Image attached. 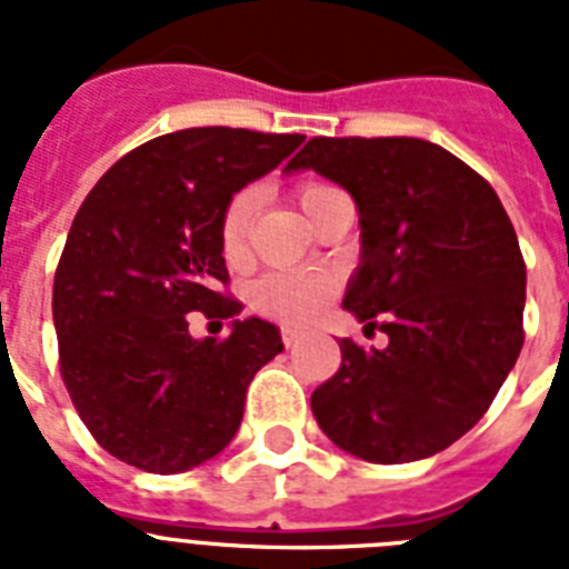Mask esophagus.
Returning <instances> with one entry per match:
<instances>
[{
  "instance_id": "34e87169",
  "label": "esophagus",
  "mask_w": 569,
  "mask_h": 569,
  "mask_svg": "<svg viewBox=\"0 0 569 569\" xmlns=\"http://www.w3.org/2000/svg\"><path fill=\"white\" fill-rule=\"evenodd\" d=\"M280 339H283L286 348H295L301 342V330H292V328H283L280 330Z\"/></svg>"
}]
</instances>
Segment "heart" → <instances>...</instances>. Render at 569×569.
I'll list each match as a JSON object with an SVG mask.
<instances>
[{
	"mask_svg": "<svg viewBox=\"0 0 569 569\" xmlns=\"http://www.w3.org/2000/svg\"><path fill=\"white\" fill-rule=\"evenodd\" d=\"M333 186L325 182H301L295 189L298 203L310 218L325 197L333 194ZM259 212V189L248 186V189L236 191L230 197V203L221 214V227H218V239H221V253L227 262H241L248 257V239L253 218ZM337 292V280L325 271H277V274L262 277L253 292H250V303L259 316H266L280 325H303L312 316H319L321 307L333 298Z\"/></svg>",
	"mask_w": 569,
	"mask_h": 569,
	"instance_id": "1",
	"label": "heart"
}]
</instances>
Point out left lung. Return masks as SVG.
Returning a JSON list of instances; mask_svg holds the SVG:
<instances>
[{"instance_id":"1","label":"left lung","mask_w":569,"mask_h":569,"mask_svg":"<svg viewBox=\"0 0 569 569\" xmlns=\"http://www.w3.org/2000/svg\"><path fill=\"white\" fill-rule=\"evenodd\" d=\"M312 168L360 209L363 257L348 312L387 348L342 339L312 416L339 449L410 463L460 440L493 405L522 348L526 262L490 182L422 138H310Z\"/></svg>"}]
</instances>
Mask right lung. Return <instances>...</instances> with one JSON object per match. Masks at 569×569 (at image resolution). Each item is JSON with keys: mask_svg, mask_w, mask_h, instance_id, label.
<instances>
[{"mask_svg": "<svg viewBox=\"0 0 569 569\" xmlns=\"http://www.w3.org/2000/svg\"><path fill=\"white\" fill-rule=\"evenodd\" d=\"M303 136L197 127L114 162L84 197L58 259V366L93 440L129 467L173 476L236 437L253 375L283 351L262 319L194 340L189 311L236 318L221 257L230 197Z\"/></svg>", "mask_w": 569, "mask_h": 569, "instance_id": "add662e5", "label": "right lung"}]
</instances>
